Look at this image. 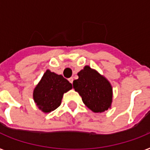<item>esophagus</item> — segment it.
<instances>
[{
	"mask_svg": "<svg viewBox=\"0 0 150 150\" xmlns=\"http://www.w3.org/2000/svg\"><path fill=\"white\" fill-rule=\"evenodd\" d=\"M68 81H69L71 83H72V82H73V78H69V79H68Z\"/></svg>",
	"mask_w": 150,
	"mask_h": 150,
	"instance_id": "34e87169",
	"label": "esophagus"
}]
</instances>
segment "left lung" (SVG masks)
Returning a JSON list of instances; mask_svg holds the SVG:
<instances>
[{"mask_svg": "<svg viewBox=\"0 0 150 150\" xmlns=\"http://www.w3.org/2000/svg\"><path fill=\"white\" fill-rule=\"evenodd\" d=\"M78 75L79 79L73 81V88L82 96L85 105L95 113L108 110L112 102L110 82L89 66H86Z\"/></svg>", "mask_w": 150, "mask_h": 150, "instance_id": "1", "label": "left lung"}]
</instances>
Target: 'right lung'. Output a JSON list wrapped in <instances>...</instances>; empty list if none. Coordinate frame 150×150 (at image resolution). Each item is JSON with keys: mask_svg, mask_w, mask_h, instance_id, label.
I'll return each mask as SVG.
<instances>
[{"mask_svg": "<svg viewBox=\"0 0 150 150\" xmlns=\"http://www.w3.org/2000/svg\"><path fill=\"white\" fill-rule=\"evenodd\" d=\"M71 88L72 85L62 75L47 70L34 89V101L43 112H50L61 105L63 94Z\"/></svg>", "mask_w": 150, "mask_h": 150, "instance_id": "obj_1", "label": "right lung"}]
</instances>
